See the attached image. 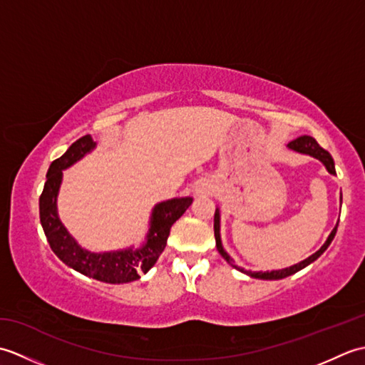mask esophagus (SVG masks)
I'll use <instances>...</instances> for the list:
<instances>
[{"instance_id": "34e87169", "label": "esophagus", "mask_w": 365, "mask_h": 365, "mask_svg": "<svg viewBox=\"0 0 365 365\" xmlns=\"http://www.w3.org/2000/svg\"><path fill=\"white\" fill-rule=\"evenodd\" d=\"M204 192H207L205 188H197V195H204Z\"/></svg>"}]
</instances>
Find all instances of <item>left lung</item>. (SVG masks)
<instances>
[{"instance_id": "1", "label": "left lung", "mask_w": 365, "mask_h": 365, "mask_svg": "<svg viewBox=\"0 0 365 365\" xmlns=\"http://www.w3.org/2000/svg\"><path fill=\"white\" fill-rule=\"evenodd\" d=\"M287 145H289V149H292V150H294V152H299V153H304V155H311V157H314V158H317V160H320V161L323 163V165H324V168L328 169L329 174H332V175L336 174L334 160H332L331 153H329L328 150H324L323 147H320V144L317 143L312 136H299V138H297V139H293V141L289 143ZM340 200H342V196H340ZM337 226H339V222L336 224V227L332 229V232L329 234L327 242H324V245H323V246L320 247V250L317 251L315 254H312L311 257H307L306 260H302V262L297 263V265L289 267V268L276 269V271H265V273H262V271H247V269H243V268H240V267L234 265V260H232L230 255H229L226 251H224V247H222V245H221V235H220V210H218V208H216V212H215V224H213V227H215L216 247H218V251H220V254L224 257V260H226V262L229 263V265H232L234 268L242 271V273H245V274H247V276H251V277H255V279H265V281H274V279H284V277H287V276H292V274H294V273H298L299 269L306 268L307 265H311V263H312L314 260L319 259L320 255L328 250V246L331 245V242H332V240H334V237H336Z\"/></svg>"}]
</instances>
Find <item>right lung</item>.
I'll use <instances>...</instances> for the list:
<instances>
[{"mask_svg": "<svg viewBox=\"0 0 365 365\" xmlns=\"http://www.w3.org/2000/svg\"><path fill=\"white\" fill-rule=\"evenodd\" d=\"M96 147L91 135L83 136L68 147L67 152L54 160L48 173L43 191L38 199V212L41 224L48 240L50 247L67 267L106 284H125L139 279V274L147 273L157 263L161 252L165 251L168 237L173 224L187 212L191 205V197H175L165 200L153 207L150 216V229L147 234V242L135 250L111 251V252H91L75 242L63 226L56 208L58 191L63 180V170L83 158Z\"/></svg>", "mask_w": 365, "mask_h": 365, "instance_id": "add662e5", "label": "right lung"}]
</instances>
